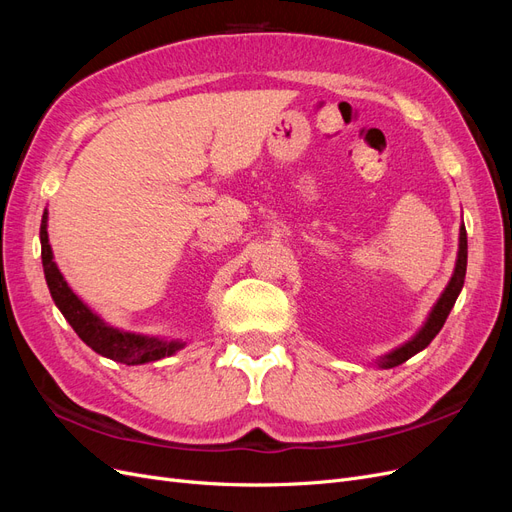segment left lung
Listing matches in <instances>:
<instances>
[{
	"instance_id": "left-lung-1",
	"label": "left lung",
	"mask_w": 512,
	"mask_h": 512,
	"mask_svg": "<svg viewBox=\"0 0 512 512\" xmlns=\"http://www.w3.org/2000/svg\"><path fill=\"white\" fill-rule=\"evenodd\" d=\"M466 267H468V235H466V226L459 228V252H457V265H455V273L451 277V282L444 288L442 297L438 299V303L433 305L431 314L425 322V327L418 331L408 344L399 346L397 350L389 352L380 359L382 367H397L401 363H406L410 356H414L416 352H421L423 348H427L431 344V339L440 333V329L444 327V322L451 314V309L459 297V292L463 288V280H466Z\"/></svg>"
}]
</instances>
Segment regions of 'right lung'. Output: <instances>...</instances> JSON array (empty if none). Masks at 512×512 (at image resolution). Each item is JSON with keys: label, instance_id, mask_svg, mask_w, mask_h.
I'll use <instances>...</instances> for the list:
<instances>
[{"label": "right lung", "instance_id": "right-lung-1", "mask_svg": "<svg viewBox=\"0 0 512 512\" xmlns=\"http://www.w3.org/2000/svg\"><path fill=\"white\" fill-rule=\"evenodd\" d=\"M40 243H42V267L46 284H49L51 297L59 312L70 322V327L76 331L83 342L106 359H113L123 365H143L164 359V356L175 354L183 348L181 342H166V339L158 337H147V335H136L126 333L108 327V324L91 312V309L76 297L70 290L64 275L59 273L57 265L53 262V252L49 245V232H46V211L42 215V226H40Z\"/></svg>", "mask_w": 512, "mask_h": 512}]
</instances>
